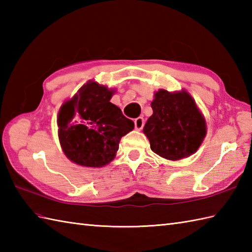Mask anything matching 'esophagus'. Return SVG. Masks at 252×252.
<instances>
[{
  "label": "esophagus",
  "instance_id": "34e87169",
  "mask_svg": "<svg viewBox=\"0 0 252 252\" xmlns=\"http://www.w3.org/2000/svg\"><path fill=\"white\" fill-rule=\"evenodd\" d=\"M144 119L142 117H138V118H136V119L134 120V126H135V129L136 130H142L143 129V126H144Z\"/></svg>",
  "mask_w": 252,
  "mask_h": 252
}]
</instances>
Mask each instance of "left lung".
Returning <instances> with one entry per match:
<instances>
[{"label":"left lung","mask_w":252,"mask_h":252,"mask_svg":"<svg viewBox=\"0 0 252 252\" xmlns=\"http://www.w3.org/2000/svg\"><path fill=\"white\" fill-rule=\"evenodd\" d=\"M152 108L153 115L143 131L154 153L168 160H180L197 152L206 136L207 126L186 91L170 93L159 90Z\"/></svg>","instance_id":"obj_1"}]
</instances>
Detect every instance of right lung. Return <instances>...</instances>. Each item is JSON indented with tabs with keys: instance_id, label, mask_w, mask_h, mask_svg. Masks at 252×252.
I'll list each match as a JSON object with an SVG mask.
<instances>
[{
	"instance_id": "1",
	"label": "right lung",
	"mask_w": 252,
	"mask_h": 252,
	"mask_svg": "<svg viewBox=\"0 0 252 252\" xmlns=\"http://www.w3.org/2000/svg\"><path fill=\"white\" fill-rule=\"evenodd\" d=\"M114 93L105 85L89 81L62 105L57 117L58 137L72 162L104 167L115 158L121 137L134 129V122L110 103Z\"/></svg>"
}]
</instances>
